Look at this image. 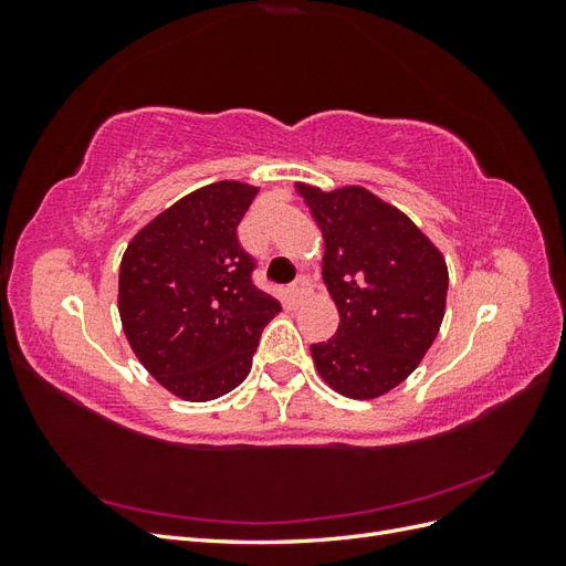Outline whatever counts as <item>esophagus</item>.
<instances>
[{"label": "esophagus", "instance_id": "34e87169", "mask_svg": "<svg viewBox=\"0 0 566 566\" xmlns=\"http://www.w3.org/2000/svg\"><path fill=\"white\" fill-rule=\"evenodd\" d=\"M306 293H310V281H306V279H300V281H295V285L293 287H290L287 290V302L290 304H300L302 300H304V295Z\"/></svg>", "mask_w": 566, "mask_h": 566}]
</instances>
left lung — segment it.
Instances as JSON below:
<instances>
[{
  "label": "left lung",
  "instance_id": "1",
  "mask_svg": "<svg viewBox=\"0 0 566 566\" xmlns=\"http://www.w3.org/2000/svg\"><path fill=\"white\" fill-rule=\"evenodd\" d=\"M295 188L323 233V281L339 312L337 333L312 345L316 370L342 397L378 399L432 347L447 312V260L364 186Z\"/></svg>",
  "mask_w": 566,
  "mask_h": 566
}]
</instances>
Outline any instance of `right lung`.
<instances>
[{
  "instance_id": "right-lung-1",
  "label": "right lung",
  "mask_w": 566,
  "mask_h": 566,
  "mask_svg": "<svg viewBox=\"0 0 566 566\" xmlns=\"http://www.w3.org/2000/svg\"><path fill=\"white\" fill-rule=\"evenodd\" d=\"M260 188L214 181L136 233L119 262L117 310L136 358L184 401L241 385L281 302L252 285L238 224Z\"/></svg>"
}]
</instances>
